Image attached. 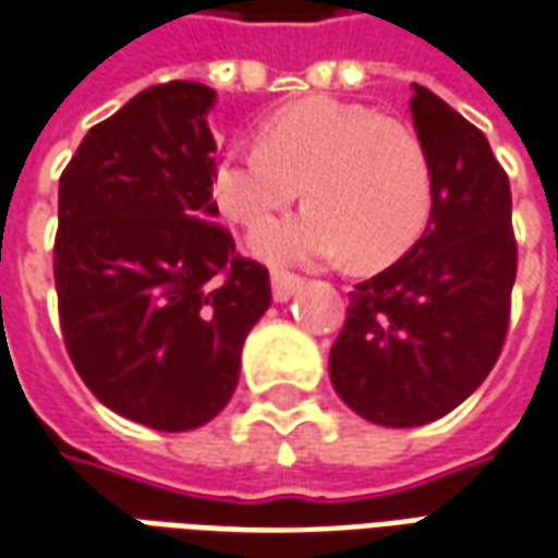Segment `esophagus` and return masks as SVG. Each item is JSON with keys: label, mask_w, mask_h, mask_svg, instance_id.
I'll list each match as a JSON object with an SVG mask.
<instances>
[{"label": "esophagus", "mask_w": 558, "mask_h": 558, "mask_svg": "<svg viewBox=\"0 0 558 558\" xmlns=\"http://www.w3.org/2000/svg\"><path fill=\"white\" fill-rule=\"evenodd\" d=\"M299 287H302V278H299V275L283 271V268H275V271H271V295H275V302H290Z\"/></svg>", "instance_id": "1"}]
</instances>
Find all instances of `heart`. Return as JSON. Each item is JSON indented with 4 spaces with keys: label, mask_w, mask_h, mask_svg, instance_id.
<instances>
[{
    "label": "heart",
    "mask_w": 558,
    "mask_h": 558,
    "mask_svg": "<svg viewBox=\"0 0 558 558\" xmlns=\"http://www.w3.org/2000/svg\"><path fill=\"white\" fill-rule=\"evenodd\" d=\"M305 190L307 211L263 229L271 263H396L426 232L435 174L414 126L372 105L311 96L268 114L256 147H229L211 169L214 205L232 223H268Z\"/></svg>",
    "instance_id": "obj_1"
}]
</instances>
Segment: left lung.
<instances>
[{
	"label": "left lung",
	"instance_id": "left-lung-1",
	"mask_svg": "<svg viewBox=\"0 0 558 558\" xmlns=\"http://www.w3.org/2000/svg\"><path fill=\"white\" fill-rule=\"evenodd\" d=\"M411 117L435 174L432 217L399 263L356 283L329 353L347 408L392 428L450 414L486 380L517 278L510 184L486 135L420 84Z\"/></svg>",
	"mask_w": 558,
	"mask_h": 558
}]
</instances>
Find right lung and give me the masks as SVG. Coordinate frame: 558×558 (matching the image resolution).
Here are the masks:
<instances>
[{
  "instance_id": "1",
  "label": "right lung",
  "mask_w": 558,
  "mask_h": 558,
  "mask_svg": "<svg viewBox=\"0 0 558 558\" xmlns=\"http://www.w3.org/2000/svg\"><path fill=\"white\" fill-rule=\"evenodd\" d=\"M214 89H142L84 135L60 178L53 280L65 350L114 414L190 432L223 411L271 305L211 196Z\"/></svg>"
}]
</instances>
